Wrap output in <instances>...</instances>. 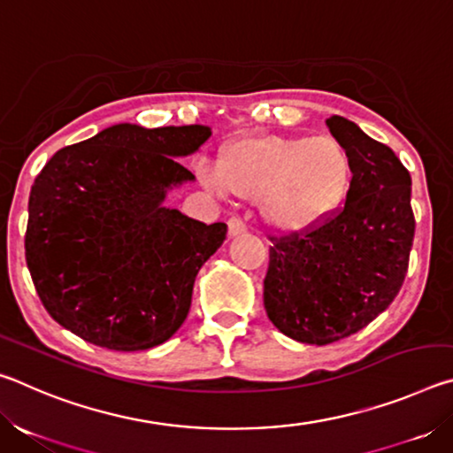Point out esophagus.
<instances>
[{
    "label": "esophagus",
    "mask_w": 453,
    "mask_h": 453,
    "mask_svg": "<svg viewBox=\"0 0 453 453\" xmlns=\"http://www.w3.org/2000/svg\"><path fill=\"white\" fill-rule=\"evenodd\" d=\"M245 229H248V227H245V224H243L240 218H229L227 219V235L229 237L240 235V234L245 232Z\"/></svg>",
    "instance_id": "34e87169"
}]
</instances>
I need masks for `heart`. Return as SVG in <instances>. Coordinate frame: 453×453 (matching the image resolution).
<instances>
[{"instance_id":"b5f03b06","label":"heart","mask_w":453,"mask_h":453,"mask_svg":"<svg viewBox=\"0 0 453 453\" xmlns=\"http://www.w3.org/2000/svg\"><path fill=\"white\" fill-rule=\"evenodd\" d=\"M197 175L213 194L232 191L245 202H259V216L275 232L300 235L326 224L346 203L354 164L329 135L265 134L227 143L219 172L199 167Z\"/></svg>"}]
</instances>
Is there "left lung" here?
I'll return each instance as SVG.
<instances>
[{
  "instance_id": "obj_1",
  "label": "left lung",
  "mask_w": 453,
  "mask_h": 453,
  "mask_svg": "<svg viewBox=\"0 0 453 453\" xmlns=\"http://www.w3.org/2000/svg\"><path fill=\"white\" fill-rule=\"evenodd\" d=\"M326 124L354 164L349 196L311 232L272 237L264 280L272 324L316 346L359 332L388 310L408 273L416 232L411 178L395 153L346 118Z\"/></svg>"
}]
</instances>
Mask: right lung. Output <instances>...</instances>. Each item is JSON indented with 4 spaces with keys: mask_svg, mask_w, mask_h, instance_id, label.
<instances>
[{
    "mask_svg": "<svg viewBox=\"0 0 453 453\" xmlns=\"http://www.w3.org/2000/svg\"><path fill=\"white\" fill-rule=\"evenodd\" d=\"M208 126L118 124L59 150L29 194L26 262L59 326L99 348L159 346L188 318L202 265L227 226L165 208L194 173L173 157L208 142Z\"/></svg>",
    "mask_w": 453,
    "mask_h": 453,
    "instance_id": "add662e5",
    "label": "right lung"
}]
</instances>
